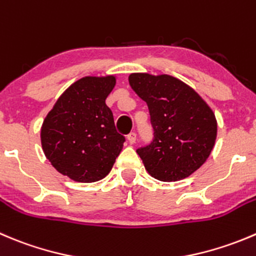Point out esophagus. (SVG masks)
I'll return each mask as SVG.
<instances>
[{
  "label": "esophagus",
  "instance_id": "34e87169",
  "mask_svg": "<svg viewBox=\"0 0 256 256\" xmlns=\"http://www.w3.org/2000/svg\"><path fill=\"white\" fill-rule=\"evenodd\" d=\"M128 141L131 144V145L136 142V134L134 132V131H132V132H130V134H128Z\"/></svg>",
  "mask_w": 256,
  "mask_h": 256
}]
</instances>
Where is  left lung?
Segmentation results:
<instances>
[{
    "instance_id": "8db88e82",
    "label": "left lung",
    "mask_w": 256,
    "mask_h": 256,
    "mask_svg": "<svg viewBox=\"0 0 256 256\" xmlns=\"http://www.w3.org/2000/svg\"><path fill=\"white\" fill-rule=\"evenodd\" d=\"M132 90L148 104L154 138L138 148L146 171L160 181H178L195 172L215 145L218 124L202 96L170 75L131 74Z\"/></svg>"
}]
</instances>
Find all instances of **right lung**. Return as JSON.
Instances as JSON below:
<instances>
[{"instance_id": "right-lung-1", "label": "right lung", "mask_w": 256, "mask_h": 256, "mask_svg": "<svg viewBox=\"0 0 256 256\" xmlns=\"http://www.w3.org/2000/svg\"><path fill=\"white\" fill-rule=\"evenodd\" d=\"M115 76H86L62 94L41 128V144L51 165L78 182L105 178L122 150L112 111L105 100Z\"/></svg>"}]
</instances>
